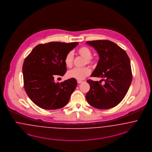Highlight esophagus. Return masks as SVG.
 Segmentation results:
<instances>
[{"label": "esophagus", "instance_id": "1", "mask_svg": "<svg viewBox=\"0 0 152 152\" xmlns=\"http://www.w3.org/2000/svg\"><path fill=\"white\" fill-rule=\"evenodd\" d=\"M83 81H81V80H77V83L78 84H80V83H81Z\"/></svg>", "mask_w": 152, "mask_h": 152}]
</instances>
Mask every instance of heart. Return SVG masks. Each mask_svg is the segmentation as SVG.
Wrapping results in <instances>:
<instances>
[{"label": "heart", "mask_w": 152, "mask_h": 152, "mask_svg": "<svg viewBox=\"0 0 152 152\" xmlns=\"http://www.w3.org/2000/svg\"><path fill=\"white\" fill-rule=\"evenodd\" d=\"M77 53L81 57L85 58V65L89 64L91 66L94 64V61L91 58L92 52L89 48L86 46L81 47L78 49ZM73 59L74 56L73 51H69L64 58V61L65 66L67 68H71L73 65ZM91 69L89 67H85L82 68H75L67 72V77L79 80H83L91 74Z\"/></svg>", "instance_id": "obj_1"}]
</instances>
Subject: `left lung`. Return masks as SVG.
I'll use <instances>...</instances> for the list:
<instances>
[{
  "instance_id": "1",
  "label": "left lung",
  "mask_w": 152,
  "mask_h": 152,
  "mask_svg": "<svg viewBox=\"0 0 152 152\" xmlns=\"http://www.w3.org/2000/svg\"><path fill=\"white\" fill-rule=\"evenodd\" d=\"M99 57L91 77L103 78L101 81L87 80L90 90L86 99L91 106L98 109H108L117 106L126 95L132 82L131 62L126 52L112 41L97 40L87 41ZM102 83V82H101Z\"/></svg>"
}]
</instances>
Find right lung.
<instances>
[{
    "label": "right lung",
    "mask_w": 152,
    "mask_h": 152,
    "mask_svg": "<svg viewBox=\"0 0 152 152\" xmlns=\"http://www.w3.org/2000/svg\"><path fill=\"white\" fill-rule=\"evenodd\" d=\"M78 42H51L39 44L25 59L23 73L25 90L31 100L43 109L54 110L67 104L77 86L75 79L55 83V76L67 71L64 58Z\"/></svg>",
    "instance_id": "add662e5"
}]
</instances>
